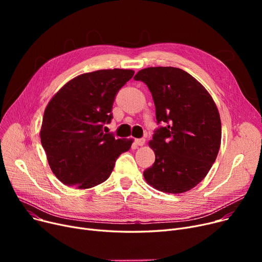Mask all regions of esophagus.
<instances>
[{"instance_id": "esophagus-1", "label": "esophagus", "mask_w": 262, "mask_h": 262, "mask_svg": "<svg viewBox=\"0 0 262 262\" xmlns=\"http://www.w3.org/2000/svg\"><path fill=\"white\" fill-rule=\"evenodd\" d=\"M135 143H136L137 145L142 146V145H144V143H145V139H144V138H140V139H135Z\"/></svg>"}]
</instances>
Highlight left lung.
<instances>
[{
	"label": "left lung",
	"instance_id": "left-lung-1",
	"mask_svg": "<svg viewBox=\"0 0 262 262\" xmlns=\"http://www.w3.org/2000/svg\"><path fill=\"white\" fill-rule=\"evenodd\" d=\"M134 79L148 87L157 123L166 124L148 142L156 158L143 176L159 191L184 193L204 180L217 156L222 127L216 105L201 82L180 68H146Z\"/></svg>",
	"mask_w": 262,
	"mask_h": 262
}]
</instances>
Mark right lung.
I'll use <instances>...</instances> for the list:
<instances>
[{
	"mask_svg": "<svg viewBox=\"0 0 262 262\" xmlns=\"http://www.w3.org/2000/svg\"><path fill=\"white\" fill-rule=\"evenodd\" d=\"M134 73L110 69L80 74L49 102L40 139L52 172L62 184L89 189L104 183L117 158L130 148L133 139H116L103 126L113 119L116 94Z\"/></svg>",
	"mask_w": 262,
	"mask_h": 262,
	"instance_id": "right-lung-1",
	"label": "right lung"
}]
</instances>
